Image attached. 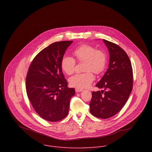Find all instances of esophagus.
Returning <instances> with one entry per match:
<instances>
[{
  "instance_id": "obj_1",
  "label": "esophagus",
  "mask_w": 152,
  "mask_h": 152,
  "mask_svg": "<svg viewBox=\"0 0 152 152\" xmlns=\"http://www.w3.org/2000/svg\"><path fill=\"white\" fill-rule=\"evenodd\" d=\"M83 91V89L75 88V91H76L77 92H81V91Z\"/></svg>"
}]
</instances>
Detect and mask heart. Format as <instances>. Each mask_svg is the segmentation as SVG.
Masks as SVG:
<instances>
[{
  "instance_id": "heart-1",
  "label": "heart",
  "mask_w": 152,
  "mask_h": 152,
  "mask_svg": "<svg viewBox=\"0 0 152 152\" xmlns=\"http://www.w3.org/2000/svg\"><path fill=\"white\" fill-rule=\"evenodd\" d=\"M73 54L77 61L84 62L83 70L86 72L71 77L69 80L70 85L80 89L89 87L95 79L92 72L100 74L105 69L107 62L105 53L91 45L84 44L76 48ZM75 60L66 56L62 58L61 68L66 74L72 75L75 72Z\"/></svg>"
}]
</instances>
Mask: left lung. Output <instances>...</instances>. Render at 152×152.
Wrapping results in <instances>:
<instances>
[{
  "instance_id": "1",
  "label": "left lung",
  "mask_w": 152,
  "mask_h": 152,
  "mask_svg": "<svg viewBox=\"0 0 152 152\" xmlns=\"http://www.w3.org/2000/svg\"><path fill=\"white\" fill-rule=\"evenodd\" d=\"M109 52V68L93 91L90 112L95 117L108 119L117 114L126 103L133 88V70L126 53L118 45L104 39Z\"/></svg>"
}]
</instances>
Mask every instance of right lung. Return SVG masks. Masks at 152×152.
<instances>
[{"mask_svg":"<svg viewBox=\"0 0 152 152\" xmlns=\"http://www.w3.org/2000/svg\"><path fill=\"white\" fill-rule=\"evenodd\" d=\"M72 41L49 45L39 53L29 66L26 81L27 96L39 115L50 122L65 118L74 88L68 83L61 68V61Z\"/></svg>","mask_w":152,"mask_h":152,"instance_id":"1","label":"right lung"}]
</instances>
